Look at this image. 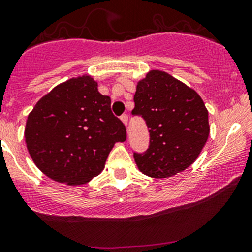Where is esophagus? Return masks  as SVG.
Returning a JSON list of instances; mask_svg holds the SVG:
<instances>
[{
	"mask_svg": "<svg viewBox=\"0 0 252 252\" xmlns=\"http://www.w3.org/2000/svg\"><path fill=\"white\" fill-rule=\"evenodd\" d=\"M121 121L124 123V125L127 126V123H128V116H127L126 114H124L123 116H121Z\"/></svg>",
	"mask_w": 252,
	"mask_h": 252,
	"instance_id": "esophagus-1",
	"label": "esophagus"
}]
</instances>
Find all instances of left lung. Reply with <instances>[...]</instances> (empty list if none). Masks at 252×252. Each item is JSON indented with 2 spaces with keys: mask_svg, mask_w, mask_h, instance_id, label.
Segmentation results:
<instances>
[{
  "mask_svg": "<svg viewBox=\"0 0 252 252\" xmlns=\"http://www.w3.org/2000/svg\"><path fill=\"white\" fill-rule=\"evenodd\" d=\"M133 115H142L150 133L144 154L134 153L138 169L162 179L191 166L209 137L208 110L198 94L163 71L151 69L137 83Z\"/></svg>",
  "mask_w": 252,
  "mask_h": 252,
  "instance_id": "8db88e82",
  "label": "left lung"
}]
</instances>
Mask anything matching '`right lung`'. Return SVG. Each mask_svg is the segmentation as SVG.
Returning <instances> with one entry per match:
<instances>
[{
  "label": "right lung",
  "instance_id": "add662e5",
  "mask_svg": "<svg viewBox=\"0 0 252 252\" xmlns=\"http://www.w3.org/2000/svg\"><path fill=\"white\" fill-rule=\"evenodd\" d=\"M90 75L71 78L43 96L28 116L25 142L40 172L67 185L86 184L104 168L126 128Z\"/></svg>",
  "mask_w": 252,
  "mask_h": 252
}]
</instances>
